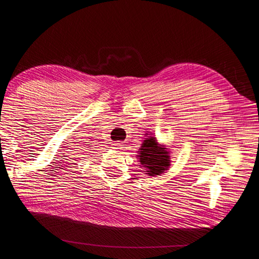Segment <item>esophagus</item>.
Here are the masks:
<instances>
[{
  "label": "esophagus",
  "instance_id": "esophagus-1",
  "mask_svg": "<svg viewBox=\"0 0 259 259\" xmlns=\"http://www.w3.org/2000/svg\"><path fill=\"white\" fill-rule=\"evenodd\" d=\"M123 148V144L121 142H115V143H113V149H115V150H119V149H122Z\"/></svg>",
  "mask_w": 259,
  "mask_h": 259
}]
</instances>
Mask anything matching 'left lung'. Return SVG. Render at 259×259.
I'll return each mask as SVG.
<instances>
[{"instance_id": "8db88e82", "label": "left lung", "mask_w": 259, "mask_h": 259, "mask_svg": "<svg viewBox=\"0 0 259 259\" xmlns=\"http://www.w3.org/2000/svg\"><path fill=\"white\" fill-rule=\"evenodd\" d=\"M140 161L143 167L146 168L149 176H158L161 172L167 169L169 157L167 156V151L163 148H159L157 141L153 137L146 138L141 148V152L138 154Z\"/></svg>"}]
</instances>
